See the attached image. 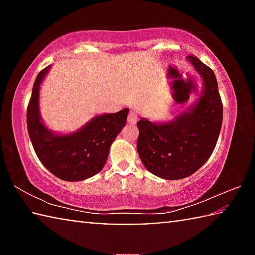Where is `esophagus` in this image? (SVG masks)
<instances>
[{
	"instance_id": "1",
	"label": "esophagus",
	"mask_w": 255,
	"mask_h": 255,
	"mask_svg": "<svg viewBox=\"0 0 255 255\" xmlns=\"http://www.w3.org/2000/svg\"><path fill=\"white\" fill-rule=\"evenodd\" d=\"M137 115L135 111H130L128 115V124L129 125H135L137 123Z\"/></svg>"
}]
</instances>
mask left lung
<instances>
[{"mask_svg": "<svg viewBox=\"0 0 255 255\" xmlns=\"http://www.w3.org/2000/svg\"><path fill=\"white\" fill-rule=\"evenodd\" d=\"M201 79L200 96L187 110L167 122L137 123V152L150 173L165 180L184 179L213 154L223 124V103L215 73L195 56H188Z\"/></svg>", "mask_w": 255, "mask_h": 255, "instance_id": "1", "label": "left lung"}]
</instances>
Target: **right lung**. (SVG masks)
<instances>
[{"label": "right lung", "mask_w": 255, "mask_h": 255, "mask_svg": "<svg viewBox=\"0 0 255 255\" xmlns=\"http://www.w3.org/2000/svg\"><path fill=\"white\" fill-rule=\"evenodd\" d=\"M51 65L37 75L27 110L30 140L47 170L64 181H83L100 172L108 159L111 144L126 126L129 109L94 116L72 132L49 129L40 115V85Z\"/></svg>", "instance_id": "add662e5"}]
</instances>
